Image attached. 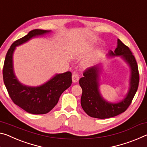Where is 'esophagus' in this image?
Instances as JSON below:
<instances>
[{"instance_id":"obj_1","label":"esophagus","mask_w":147,"mask_h":147,"mask_svg":"<svg viewBox=\"0 0 147 147\" xmlns=\"http://www.w3.org/2000/svg\"><path fill=\"white\" fill-rule=\"evenodd\" d=\"M78 80H79L78 75L76 73H74L73 74V76H72V80H73V82L74 83H76V82H78Z\"/></svg>"}]
</instances>
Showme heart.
<instances>
[{
	"mask_svg": "<svg viewBox=\"0 0 147 147\" xmlns=\"http://www.w3.org/2000/svg\"><path fill=\"white\" fill-rule=\"evenodd\" d=\"M92 50V46L89 44H77L74 46L70 50V53L72 57L74 58H81L85 57ZM101 55V52L97 51L90 56L86 57L81 63V67L82 69H88L92 67L99 61Z\"/></svg>",
	"mask_w": 147,
	"mask_h": 147,
	"instance_id": "1",
	"label": "heart"
}]
</instances>
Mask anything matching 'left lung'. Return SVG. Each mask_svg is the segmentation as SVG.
<instances>
[{
    "mask_svg": "<svg viewBox=\"0 0 147 147\" xmlns=\"http://www.w3.org/2000/svg\"><path fill=\"white\" fill-rule=\"evenodd\" d=\"M108 56H120L130 69L129 86L128 92L122 99L118 102H110L103 98L100 92V74L101 66L94 65L86 69L84 77L79 80L82 89L81 106L85 113L91 117L105 119L117 116L124 113L131 104L138 88L139 76L138 66L129 48L118 39L117 47L115 52L110 50Z\"/></svg>",
    "mask_w": 147,
    "mask_h": 147,
    "instance_id": "1",
    "label": "left lung"
}]
</instances>
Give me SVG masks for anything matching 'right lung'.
Returning <instances> with one entry per match:
<instances>
[{"label": "right lung", "instance_id": "right-lung-1", "mask_svg": "<svg viewBox=\"0 0 147 147\" xmlns=\"http://www.w3.org/2000/svg\"><path fill=\"white\" fill-rule=\"evenodd\" d=\"M50 32L47 30H32L27 35L11 44L4 60L3 80L10 98L23 110L34 115L48 113L56 105L62 93L71 85L72 74L69 71L55 74L47 82L40 86L23 84L18 80L14 73L13 55L17 46L32 38L44 36Z\"/></svg>", "mask_w": 147, "mask_h": 147}]
</instances>
